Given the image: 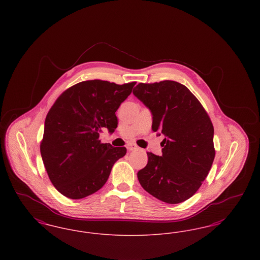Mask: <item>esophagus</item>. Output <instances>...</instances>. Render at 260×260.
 Returning <instances> with one entry per match:
<instances>
[{
    "label": "esophagus",
    "mask_w": 260,
    "mask_h": 260,
    "mask_svg": "<svg viewBox=\"0 0 260 260\" xmlns=\"http://www.w3.org/2000/svg\"><path fill=\"white\" fill-rule=\"evenodd\" d=\"M126 148L128 149L129 151H134V150H136V149H138V146L135 144V143H128L127 145H126Z\"/></svg>",
    "instance_id": "esophagus-1"
}]
</instances>
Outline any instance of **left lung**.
Listing matches in <instances>:
<instances>
[{
  "instance_id": "8db88e82",
  "label": "left lung",
  "mask_w": 260,
  "mask_h": 260,
  "mask_svg": "<svg viewBox=\"0 0 260 260\" xmlns=\"http://www.w3.org/2000/svg\"><path fill=\"white\" fill-rule=\"evenodd\" d=\"M134 94L152 112V131L165 136L161 156L147 152L139 183L165 203L184 202L198 191L214 160L210 116L188 87L174 81L139 83Z\"/></svg>"
}]
</instances>
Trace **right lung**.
Instances as JSON below:
<instances>
[{
    "label": "right lung",
    "mask_w": 260,
    "mask_h": 260,
    "mask_svg": "<svg viewBox=\"0 0 260 260\" xmlns=\"http://www.w3.org/2000/svg\"><path fill=\"white\" fill-rule=\"evenodd\" d=\"M136 82L117 85L90 80L64 90L47 115L40 150L52 185L67 198H85L104 185L125 147L102 143L99 133H113L116 111Z\"/></svg>",
    "instance_id": "1"
}]
</instances>
